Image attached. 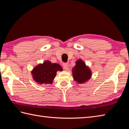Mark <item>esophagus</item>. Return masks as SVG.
I'll return each mask as SVG.
<instances>
[{
    "instance_id": "esophagus-1",
    "label": "esophagus",
    "mask_w": 129,
    "mask_h": 129,
    "mask_svg": "<svg viewBox=\"0 0 129 129\" xmlns=\"http://www.w3.org/2000/svg\"><path fill=\"white\" fill-rule=\"evenodd\" d=\"M62 65H63V68H64V69H65V70H68V68H69V65H68V63H65V62H64L62 64Z\"/></svg>"
}]
</instances>
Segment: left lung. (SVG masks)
I'll use <instances>...</instances> for the list:
<instances>
[{"mask_svg": "<svg viewBox=\"0 0 129 129\" xmlns=\"http://www.w3.org/2000/svg\"><path fill=\"white\" fill-rule=\"evenodd\" d=\"M75 64L72 70L74 80L78 84H84L91 78V71L81 59H78Z\"/></svg>", "mask_w": 129, "mask_h": 129, "instance_id": "left-lung-1", "label": "left lung"}]
</instances>
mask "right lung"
<instances>
[{"mask_svg":"<svg viewBox=\"0 0 129 129\" xmlns=\"http://www.w3.org/2000/svg\"><path fill=\"white\" fill-rule=\"evenodd\" d=\"M57 71H62L59 64L46 60L43 64L37 65L31 73L33 80L39 84H51Z\"/></svg>","mask_w":129,"mask_h":129,"instance_id":"1","label":"right lung"}]
</instances>
